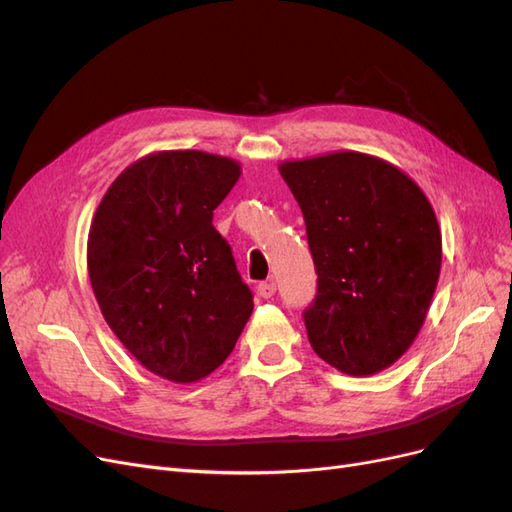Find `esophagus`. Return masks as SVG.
<instances>
[{
	"mask_svg": "<svg viewBox=\"0 0 512 512\" xmlns=\"http://www.w3.org/2000/svg\"><path fill=\"white\" fill-rule=\"evenodd\" d=\"M258 294L262 299H271L275 294V282H262L258 284Z\"/></svg>",
	"mask_w": 512,
	"mask_h": 512,
	"instance_id": "esophagus-1",
	"label": "esophagus"
}]
</instances>
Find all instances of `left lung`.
<instances>
[{
  "instance_id": "1",
  "label": "left lung",
  "mask_w": 512,
  "mask_h": 512,
  "mask_svg": "<svg viewBox=\"0 0 512 512\" xmlns=\"http://www.w3.org/2000/svg\"><path fill=\"white\" fill-rule=\"evenodd\" d=\"M280 173L318 273L303 314L309 344L342 374H378L427 318L442 267L436 211L404 170L361 151L286 160Z\"/></svg>"
}]
</instances>
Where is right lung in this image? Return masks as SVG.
Returning a JSON list of instances; mask_svg holds the SVG:
<instances>
[{"label":"right lung","instance_id":"right-lung-1","mask_svg":"<svg viewBox=\"0 0 512 512\" xmlns=\"http://www.w3.org/2000/svg\"><path fill=\"white\" fill-rule=\"evenodd\" d=\"M239 177L241 164L215 153H149L111 183L91 222L87 271L100 312L164 380L207 378L252 316V292L211 224Z\"/></svg>","mask_w":512,"mask_h":512}]
</instances>
